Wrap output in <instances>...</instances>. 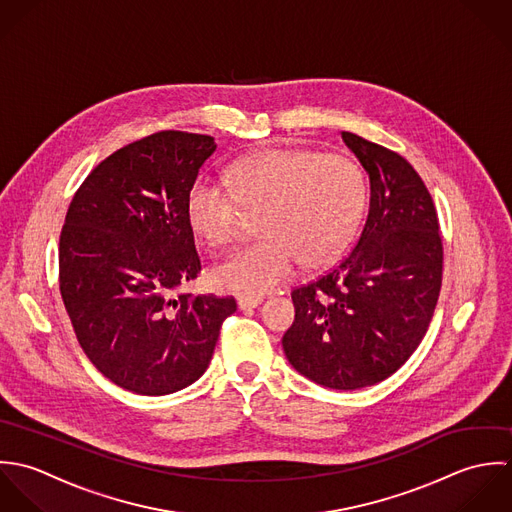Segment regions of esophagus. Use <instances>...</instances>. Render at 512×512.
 Listing matches in <instances>:
<instances>
[{
	"instance_id": "1",
	"label": "esophagus",
	"mask_w": 512,
	"mask_h": 512,
	"mask_svg": "<svg viewBox=\"0 0 512 512\" xmlns=\"http://www.w3.org/2000/svg\"><path fill=\"white\" fill-rule=\"evenodd\" d=\"M263 303V297H239L237 299V307L241 310H247V308H257Z\"/></svg>"
}]
</instances>
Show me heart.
Wrapping results in <instances>:
<instances>
[{"instance_id": "1", "label": "heart", "mask_w": 512, "mask_h": 512, "mask_svg": "<svg viewBox=\"0 0 512 512\" xmlns=\"http://www.w3.org/2000/svg\"><path fill=\"white\" fill-rule=\"evenodd\" d=\"M241 207L261 211V239L227 255L213 271L219 289L263 295L291 277L299 259L322 265L344 251L366 207V178L344 154L273 148L241 160L229 186L198 180L188 196L192 229L213 247L231 243Z\"/></svg>"}]
</instances>
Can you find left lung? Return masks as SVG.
I'll return each instance as SVG.
<instances>
[{"label": "left lung", "mask_w": 512, "mask_h": 512, "mask_svg": "<svg viewBox=\"0 0 512 512\" xmlns=\"http://www.w3.org/2000/svg\"><path fill=\"white\" fill-rule=\"evenodd\" d=\"M342 140L370 178L368 217L342 261L291 293L295 322L283 348L308 380L360 390L400 370L425 336L443 243L433 200L408 160L352 132Z\"/></svg>", "instance_id": "8db88e82"}]
</instances>
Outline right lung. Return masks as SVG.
<instances>
[{"mask_svg":"<svg viewBox=\"0 0 512 512\" xmlns=\"http://www.w3.org/2000/svg\"><path fill=\"white\" fill-rule=\"evenodd\" d=\"M211 136L162 130L103 160L69 205L59 239V289L77 340L116 386L164 396L209 366L233 297L178 295L202 261L188 196Z\"/></svg>","mask_w":512,"mask_h":512,"instance_id":"1","label":"right lung"}]
</instances>
